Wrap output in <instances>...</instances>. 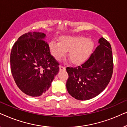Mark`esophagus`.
Returning <instances> with one entry per match:
<instances>
[{"label":"esophagus","instance_id":"1","mask_svg":"<svg viewBox=\"0 0 127 127\" xmlns=\"http://www.w3.org/2000/svg\"><path fill=\"white\" fill-rule=\"evenodd\" d=\"M66 67L64 66H62L61 65H60V70H65Z\"/></svg>","mask_w":127,"mask_h":127}]
</instances>
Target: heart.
I'll list each match as a JSON object with an SVG mask.
<instances>
[{
  "mask_svg": "<svg viewBox=\"0 0 127 127\" xmlns=\"http://www.w3.org/2000/svg\"><path fill=\"white\" fill-rule=\"evenodd\" d=\"M93 41L81 36H64L59 38V43L52 41L48 47L51 55L60 61L69 51V57L73 64L80 65L87 61L94 49Z\"/></svg>",
  "mask_w": 127,
  "mask_h": 127,
  "instance_id": "obj_1",
  "label": "heart"
}]
</instances>
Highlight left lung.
<instances>
[{
	"mask_svg": "<svg viewBox=\"0 0 127 127\" xmlns=\"http://www.w3.org/2000/svg\"><path fill=\"white\" fill-rule=\"evenodd\" d=\"M90 58L81 66L66 69L69 75L66 88L76 99L86 100L98 95L105 89L113 69L112 47L103 37Z\"/></svg>",
	"mask_w": 127,
	"mask_h": 127,
	"instance_id": "left-lung-1",
	"label": "left lung"
}]
</instances>
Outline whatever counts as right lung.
<instances>
[{
    "label": "right lung",
    "instance_id": "obj_1",
    "mask_svg": "<svg viewBox=\"0 0 127 127\" xmlns=\"http://www.w3.org/2000/svg\"><path fill=\"white\" fill-rule=\"evenodd\" d=\"M46 37L44 33H27L18 38L11 51L10 65L15 82L21 91L31 96L46 93L60 69Z\"/></svg>",
    "mask_w": 127,
    "mask_h": 127
}]
</instances>
